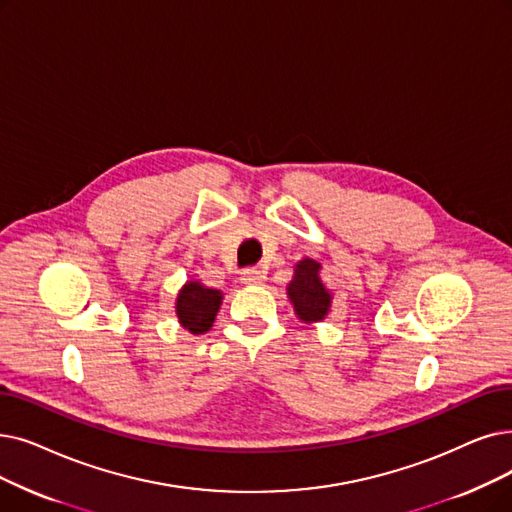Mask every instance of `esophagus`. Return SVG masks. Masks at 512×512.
<instances>
[{
	"label": "esophagus",
	"mask_w": 512,
	"mask_h": 512,
	"mask_svg": "<svg viewBox=\"0 0 512 512\" xmlns=\"http://www.w3.org/2000/svg\"><path fill=\"white\" fill-rule=\"evenodd\" d=\"M240 280L244 284H259L263 280V272L259 268H247V270H242Z\"/></svg>",
	"instance_id": "esophagus-1"
}]
</instances>
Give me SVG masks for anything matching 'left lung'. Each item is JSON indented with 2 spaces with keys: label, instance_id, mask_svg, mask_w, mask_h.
<instances>
[{
  "label": "left lung",
  "instance_id": "8db88e82",
  "mask_svg": "<svg viewBox=\"0 0 512 512\" xmlns=\"http://www.w3.org/2000/svg\"><path fill=\"white\" fill-rule=\"evenodd\" d=\"M320 263L303 259L297 263L295 278L288 284V297H291L297 316L303 322H318L328 314L330 307V293L322 284L320 276Z\"/></svg>",
  "mask_w": 512,
  "mask_h": 512
}]
</instances>
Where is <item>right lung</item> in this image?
Returning <instances> with one entry per match:
<instances>
[{"label": "right lung", "instance_id": "add662e5", "mask_svg": "<svg viewBox=\"0 0 512 512\" xmlns=\"http://www.w3.org/2000/svg\"><path fill=\"white\" fill-rule=\"evenodd\" d=\"M221 305V293L215 288H207L198 282H188L180 295H177V318L180 324L190 330L192 335H203L207 332L217 316Z\"/></svg>", "mask_w": 512, "mask_h": 512}]
</instances>
